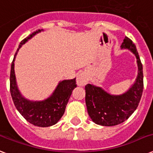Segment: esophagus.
Wrapping results in <instances>:
<instances>
[{"mask_svg": "<svg viewBox=\"0 0 153 153\" xmlns=\"http://www.w3.org/2000/svg\"><path fill=\"white\" fill-rule=\"evenodd\" d=\"M77 85L79 86H84L87 82V77L84 73H80L78 74L76 79Z\"/></svg>", "mask_w": 153, "mask_h": 153, "instance_id": "1", "label": "esophagus"}]
</instances>
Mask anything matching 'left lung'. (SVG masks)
Masks as SVG:
<instances>
[{"instance_id":"8db88e82","label":"left lung","mask_w":153,"mask_h":153,"mask_svg":"<svg viewBox=\"0 0 153 153\" xmlns=\"http://www.w3.org/2000/svg\"><path fill=\"white\" fill-rule=\"evenodd\" d=\"M121 49H127L133 52L137 63V76L128 91L115 95L94 84H87L85 86L86 105L89 116L94 123L99 126H114L126 121L137 109L142 95L143 67L135 44L126 36Z\"/></svg>"}]
</instances>
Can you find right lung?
Segmentation results:
<instances>
[{
    "instance_id": "right-lung-1",
    "label": "right lung",
    "mask_w": 153,
    "mask_h": 153,
    "mask_svg": "<svg viewBox=\"0 0 153 153\" xmlns=\"http://www.w3.org/2000/svg\"><path fill=\"white\" fill-rule=\"evenodd\" d=\"M42 31L44 30H37L20 43L11 65L10 93L16 109L29 123L39 127H49L55 125L61 119L72 91L77 85L75 78L60 81L51 95L41 101L29 100L21 94L17 86L14 71L16 56L22 45Z\"/></svg>"
}]
</instances>
